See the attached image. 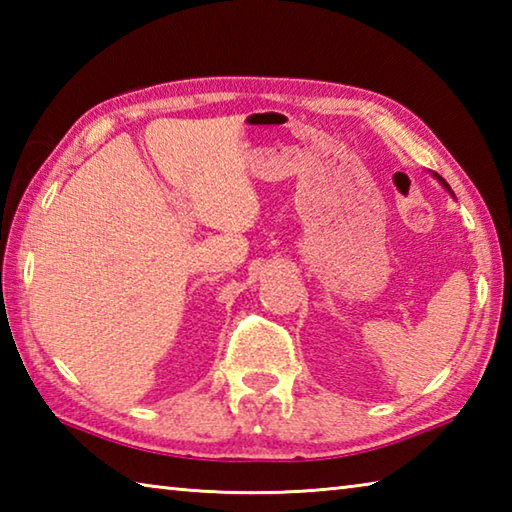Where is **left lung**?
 <instances>
[{
    "instance_id": "left-lung-1",
    "label": "left lung",
    "mask_w": 512,
    "mask_h": 512,
    "mask_svg": "<svg viewBox=\"0 0 512 512\" xmlns=\"http://www.w3.org/2000/svg\"><path fill=\"white\" fill-rule=\"evenodd\" d=\"M438 180H440V183H443V185L447 187V183H445V180H443V178H440V176H438ZM447 189H449V187H447Z\"/></svg>"
}]
</instances>
